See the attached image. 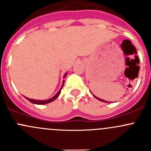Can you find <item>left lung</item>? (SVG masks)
Returning a JSON list of instances; mask_svg holds the SVG:
<instances>
[{"mask_svg": "<svg viewBox=\"0 0 151 151\" xmlns=\"http://www.w3.org/2000/svg\"><path fill=\"white\" fill-rule=\"evenodd\" d=\"M93 96H94V97H95V98H96V99H98V100H99V101H103V102H108V101H105V100H103V99H99V98H98V97H96V96H94V95H93Z\"/></svg>", "mask_w": 151, "mask_h": 151, "instance_id": "obj_1", "label": "left lung"}]
</instances>
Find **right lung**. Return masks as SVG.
I'll return each mask as SVG.
<instances>
[{
    "label": "right lung",
    "instance_id": "add662e5",
    "mask_svg": "<svg viewBox=\"0 0 151 151\" xmlns=\"http://www.w3.org/2000/svg\"><path fill=\"white\" fill-rule=\"evenodd\" d=\"M66 75H67V72L64 74V76H63V78H65V77H66ZM64 83H65V81H64V80H63V85H62L61 88H60V90H59L58 92L57 93H56L55 95L54 96L52 97V98H50V99H46V100H36V99H29V98H28V97H26V96H24V97H25V98L26 99H28L29 101H30V102L33 103V104H48V103H50V102H52V101H54V100L55 99H57L58 96L60 95V91H61V89H62V88H63V85H64Z\"/></svg>",
    "mask_w": 151,
    "mask_h": 151
}]
</instances>
